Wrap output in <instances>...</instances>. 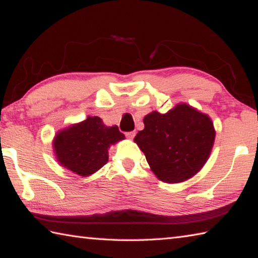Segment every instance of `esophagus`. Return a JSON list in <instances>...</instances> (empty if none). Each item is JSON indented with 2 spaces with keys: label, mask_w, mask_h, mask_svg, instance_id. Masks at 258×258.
<instances>
[{
  "label": "esophagus",
  "mask_w": 258,
  "mask_h": 258,
  "mask_svg": "<svg viewBox=\"0 0 258 258\" xmlns=\"http://www.w3.org/2000/svg\"><path fill=\"white\" fill-rule=\"evenodd\" d=\"M125 135H126V138H128V139L132 140L135 137V132H127Z\"/></svg>",
  "instance_id": "1"
}]
</instances>
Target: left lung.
<instances>
[{
  "instance_id": "8db88e82",
  "label": "left lung",
  "mask_w": 258,
  "mask_h": 258,
  "mask_svg": "<svg viewBox=\"0 0 258 258\" xmlns=\"http://www.w3.org/2000/svg\"><path fill=\"white\" fill-rule=\"evenodd\" d=\"M143 123L145 128L134 142L159 180L183 182L206 164L215 140V130L207 115L180 103L166 113L150 112Z\"/></svg>"
}]
</instances>
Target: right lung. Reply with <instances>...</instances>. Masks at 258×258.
<instances>
[{
  "label": "right lung",
  "instance_id": "right-lung-1",
  "mask_svg": "<svg viewBox=\"0 0 258 258\" xmlns=\"http://www.w3.org/2000/svg\"><path fill=\"white\" fill-rule=\"evenodd\" d=\"M117 126L108 127L98 116L56 133L53 149L59 163L81 176H89L107 164L108 149L124 140Z\"/></svg>",
  "mask_w": 258,
  "mask_h": 258
}]
</instances>
